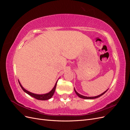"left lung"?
<instances>
[{
  "label": "left lung",
  "mask_w": 130,
  "mask_h": 130,
  "mask_svg": "<svg viewBox=\"0 0 130 130\" xmlns=\"http://www.w3.org/2000/svg\"><path fill=\"white\" fill-rule=\"evenodd\" d=\"M108 90V89H107ZM107 90H106L105 92H104V93H103L102 94H101L100 95H98V96H92V97H88V96H84V95H81V94H80L79 93H78L76 91V90L75 89V88H74V90H75V93L76 94V95L78 96V97H80V98H82V99H95V98H99V97H100V96H101V95H103V94H104L107 91Z\"/></svg>",
  "instance_id": "left-lung-1"
}]
</instances>
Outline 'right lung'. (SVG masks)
Segmentation results:
<instances>
[{"label":"right lung","instance_id":"add662e5","mask_svg":"<svg viewBox=\"0 0 130 130\" xmlns=\"http://www.w3.org/2000/svg\"><path fill=\"white\" fill-rule=\"evenodd\" d=\"M57 81H58V80L56 81V84H55V85L54 88H53V89L52 90H51L50 92H49L48 93L44 94H34V93H31V92H30L29 91H27V90H26L25 89H24V88L23 87V86H22V85L21 84L20 82H19V85H20L21 87L22 88V89L24 90V91L26 93H27V94H29V95L32 96L33 98H35V99H36L37 100H48V99H50V98H52L53 96V95H54V92H55V89H56V85H57Z\"/></svg>","mask_w":130,"mask_h":130}]
</instances>
